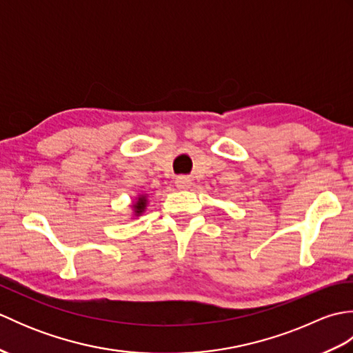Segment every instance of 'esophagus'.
<instances>
[{
	"label": "esophagus",
	"mask_w": 353,
	"mask_h": 353,
	"mask_svg": "<svg viewBox=\"0 0 353 353\" xmlns=\"http://www.w3.org/2000/svg\"><path fill=\"white\" fill-rule=\"evenodd\" d=\"M176 186L179 190H188L191 188V179L188 176H181L176 179Z\"/></svg>",
	"instance_id": "34e87169"
}]
</instances>
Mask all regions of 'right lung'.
<instances>
[{
  "mask_svg": "<svg viewBox=\"0 0 353 353\" xmlns=\"http://www.w3.org/2000/svg\"><path fill=\"white\" fill-rule=\"evenodd\" d=\"M147 196H144V194H141V196L137 197V201H133L132 203V209H133V216H139L144 214L145 208H147Z\"/></svg>",
  "mask_w": 353,
  "mask_h": 353,
  "instance_id": "1",
  "label": "right lung"
}]
</instances>
